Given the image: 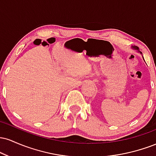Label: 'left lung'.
I'll return each mask as SVG.
<instances>
[{
	"mask_svg": "<svg viewBox=\"0 0 156 156\" xmlns=\"http://www.w3.org/2000/svg\"><path fill=\"white\" fill-rule=\"evenodd\" d=\"M132 48H133V49L137 50V51H139V52H140V51H139V48H138V47H136V46H132ZM140 53H141V52H140Z\"/></svg>",
	"mask_w": 156,
	"mask_h": 156,
	"instance_id": "obj_1",
	"label": "left lung"
}]
</instances>
